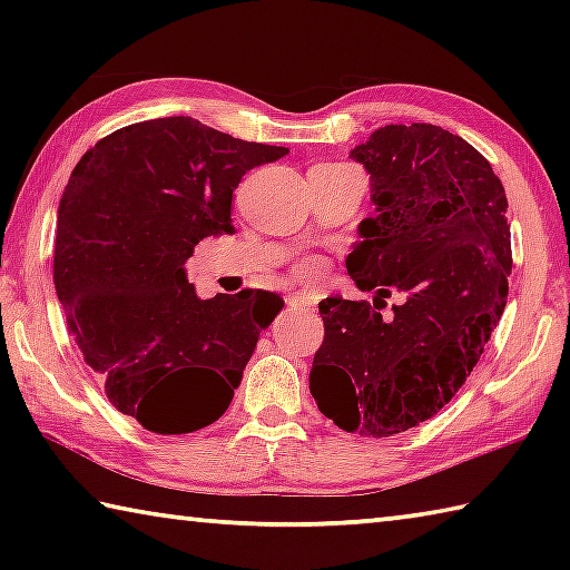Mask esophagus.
<instances>
[{
  "mask_svg": "<svg viewBox=\"0 0 570 570\" xmlns=\"http://www.w3.org/2000/svg\"><path fill=\"white\" fill-rule=\"evenodd\" d=\"M286 304L288 306H294V308H302V306H314L312 302H308V298H304L302 294H292L286 298Z\"/></svg>",
  "mask_w": 570,
  "mask_h": 570,
  "instance_id": "34e87169",
  "label": "esophagus"
}]
</instances>
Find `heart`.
Wrapping results in <instances>:
<instances>
[{"label":"heart","mask_w":570,"mask_h":570,"mask_svg":"<svg viewBox=\"0 0 570 570\" xmlns=\"http://www.w3.org/2000/svg\"><path fill=\"white\" fill-rule=\"evenodd\" d=\"M324 168H344V163H324ZM314 264H302V266H298V274H302V276H308V274H314Z\"/></svg>","instance_id":"b5f03b06"}]
</instances>
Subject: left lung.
<instances>
[{
  "label": "left lung",
  "mask_w": 570,
  "mask_h": 570,
  "mask_svg": "<svg viewBox=\"0 0 570 570\" xmlns=\"http://www.w3.org/2000/svg\"><path fill=\"white\" fill-rule=\"evenodd\" d=\"M352 158L370 173L377 216L360 224L346 272L377 296L374 306L320 304L324 342L308 390L336 428L382 440L455 397L503 316L508 198L490 163L440 125H384ZM392 291L405 302L382 321Z\"/></svg>",
  "instance_id": "left-lung-1"
}]
</instances>
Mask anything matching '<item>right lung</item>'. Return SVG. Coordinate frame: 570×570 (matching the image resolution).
I'll use <instances>...</instances> for the list:
<instances>
[{
	"label": "right lung",
	"instance_id": "right-lung-1",
	"mask_svg": "<svg viewBox=\"0 0 570 570\" xmlns=\"http://www.w3.org/2000/svg\"><path fill=\"white\" fill-rule=\"evenodd\" d=\"M286 153L158 118L105 135L67 180L52 264L67 332L112 407L150 432L214 424L284 306L254 288L198 298L183 264L198 240L234 230L246 170Z\"/></svg>",
	"mask_w": 570,
	"mask_h": 570
}]
</instances>
